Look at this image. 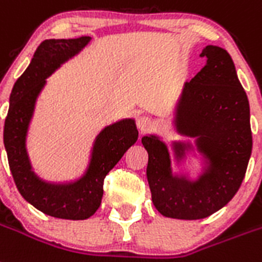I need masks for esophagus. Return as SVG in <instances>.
Here are the masks:
<instances>
[{
	"mask_svg": "<svg viewBox=\"0 0 262 262\" xmlns=\"http://www.w3.org/2000/svg\"><path fill=\"white\" fill-rule=\"evenodd\" d=\"M154 126V121L149 116H141L137 118V128L141 133H146V132L151 130Z\"/></svg>",
	"mask_w": 262,
	"mask_h": 262,
	"instance_id": "34e87169",
	"label": "esophagus"
}]
</instances>
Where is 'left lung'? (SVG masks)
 Wrapping results in <instances>:
<instances>
[{"label":"left lung","mask_w":262,"mask_h":262,"mask_svg":"<svg viewBox=\"0 0 262 262\" xmlns=\"http://www.w3.org/2000/svg\"><path fill=\"white\" fill-rule=\"evenodd\" d=\"M200 56L206 64L185 83L172 118L175 132L194 144L172 141L170 155L157 134L141 140L149 154L146 177L153 204L172 219H203L223 208L240 188L252 153L249 101L233 60L212 45ZM190 154L202 161L196 177L181 170ZM171 162L179 172L172 171Z\"/></svg>","instance_id":"obj_1"}]
</instances>
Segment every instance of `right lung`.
Here are the masks:
<instances>
[{
    "label": "right lung",
    "instance_id": "right-lung-1",
    "mask_svg": "<svg viewBox=\"0 0 262 262\" xmlns=\"http://www.w3.org/2000/svg\"><path fill=\"white\" fill-rule=\"evenodd\" d=\"M91 39V36H81L43 40L26 71L15 81L9 100L4 145L15 186L36 210L58 219L84 220L96 212L103 198L104 178L138 138L134 118H122L100 130L91 147L87 167L79 178L49 182L34 171L26 141L36 100L47 84V77L77 55Z\"/></svg>",
    "mask_w": 262,
    "mask_h": 262
}]
</instances>
